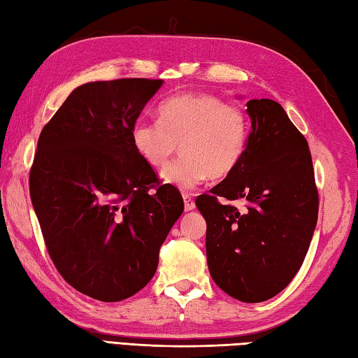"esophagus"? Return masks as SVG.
Instances as JSON below:
<instances>
[{"instance_id":"obj_1","label":"esophagus","mask_w":358,"mask_h":358,"mask_svg":"<svg viewBox=\"0 0 358 358\" xmlns=\"http://www.w3.org/2000/svg\"><path fill=\"white\" fill-rule=\"evenodd\" d=\"M183 200H185V210L186 211H191L196 208V201H194L191 194H183Z\"/></svg>"}]
</instances>
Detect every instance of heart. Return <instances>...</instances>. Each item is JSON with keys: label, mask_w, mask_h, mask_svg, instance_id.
<instances>
[{"label": "heart", "mask_w": 358, "mask_h": 358, "mask_svg": "<svg viewBox=\"0 0 358 358\" xmlns=\"http://www.w3.org/2000/svg\"><path fill=\"white\" fill-rule=\"evenodd\" d=\"M250 122L243 106L213 94H181L158 106V122L139 120L131 128L136 153L153 169L164 167L162 180L181 191L196 189L210 178L230 175L249 147Z\"/></svg>", "instance_id": "heart-1"}]
</instances>
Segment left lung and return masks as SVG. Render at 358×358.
I'll return each mask as SVG.
<instances>
[{
    "label": "left lung",
    "instance_id": "8db88e82",
    "mask_svg": "<svg viewBox=\"0 0 358 358\" xmlns=\"http://www.w3.org/2000/svg\"><path fill=\"white\" fill-rule=\"evenodd\" d=\"M247 113L252 131L243 161L196 205L206 220L213 280L238 301L257 303L287 288L301 269L320 196L308 142L285 109L262 99L247 101ZM239 198L248 201L243 212L228 203Z\"/></svg>",
    "mask_w": 358,
    "mask_h": 358
}]
</instances>
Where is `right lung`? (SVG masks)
<instances>
[{
  "mask_svg": "<svg viewBox=\"0 0 358 358\" xmlns=\"http://www.w3.org/2000/svg\"><path fill=\"white\" fill-rule=\"evenodd\" d=\"M161 84H83L37 142L29 194L48 255L70 287L101 302L123 301L152 280L185 208L131 144L136 119Z\"/></svg>",
  "mask_w": 358,
  "mask_h": 358,
  "instance_id": "add662e5",
  "label": "right lung"
}]
</instances>
